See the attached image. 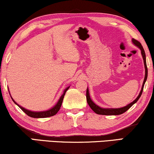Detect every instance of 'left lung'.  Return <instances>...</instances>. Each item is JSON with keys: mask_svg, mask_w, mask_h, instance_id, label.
Wrapping results in <instances>:
<instances>
[{"mask_svg": "<svg viewBox=\"0 0 154 154\" xmlns=\"http://www.w3.org/2000/svg\"><path fill=\"white\" fill-rule=\"evenodd\" d=\"M132 43H133L134 45L140 48L141 50V53H142L143 60H144V67H145V76H144V82H143V85L142 87V89H141V91L139 94V95L137 97L135 100H134L133 102L130 103V104H128L127 106H124V107H121V108H118V109H106V108H102V107L97 106V105L94 104V103L92 102L91 99H90V94H89V90L88 88H87V91H86V98H87V102L88 104L89 105L90 108H91L92 110H93L94 112H95L96 113L100 115H106V116H109V115H120L122 114V113H125L126 111H128L130 107H131L132 105L137 102L139 99L142 95V91L143 89H144V86L145 84V82H146V79H147V75H148V69H147V66H146V54H145V52L144 48H143L142 44H141L140 42L137 40L132 38Z\"/></svg>", "mask_w": 154, "mask_h": 154, "instance_id": "1", "label": "left lung"}]
</instances>
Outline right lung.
Here are the masks:
<instances>
[{
  "label": "right lung",
  "instance_id": "obj_1",
  "mask_svg": "<svg viewBox=\"0 0 154 154\" xmlns=\"http://www.w3.org/2000/svg\"><path fill=\"white\" fill-rule=\"evenodd\" d=\"M69 88V87L66 88V89L64 90V92H63L62 95L60 97V100L57 102V103L54 105V106L51 108L48 111H29V110H27V109H24V107L20 106V105L17 104L16 103V102H14L13 99L12 97V100L13 102H14V104H16L17 106L20 107V108L22 109V110L24 111V112L26 113L30 117H32V118H35V119H38V118H47V117H50V116H52L55 115L58 112L59 110L60 109V107L62 106V101H63V99H64V97L65 95V93H66V92L68 90V89Z\"/></svg>",
  "mask_w": 154,
  "mask_h": 154
}]
</instances>
